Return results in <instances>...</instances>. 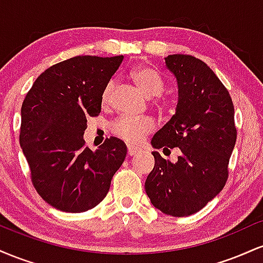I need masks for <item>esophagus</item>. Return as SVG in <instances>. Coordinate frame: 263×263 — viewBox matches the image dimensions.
Here are the masks:
<instances>
[{
  "label": "esophagus",
  "mask_w": 263,
  "mask_h": 263,
  "mask_svg": "<svg viewBox=\"0 0 263 263\" xmlns=\"http://www.w3.org/2000/svg\"><path fill=\"white\" fill-rule=\"evenodd\" d=\"M127 152L129 156H135V155H137V153L141 152V148L132 146V144H127Z\"/></svg>",
  "instance_id": "obj_1"
}]
</instances>
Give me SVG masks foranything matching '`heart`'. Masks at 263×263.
<instances>
[{"mask_svg": "<svg viewBox=\"0 0 263 263\" xmlns=\"http://www.w3.org/2000/svg\"><path fill=\"white\" fill-rule=\"evenodd\" d=\"M131 78L136 83V85L149 98L159 96L164 89V83H163L161 75L151 68L135 69L131 73ZM112 89L114 81H110L102 91L101 100L104 105H107L110 102ZM156 105L162 110H167L171 106L170 102L164 99H157ZM153 128H155V122L152 119L131 116V115H122V116L117 117L111 125V129H112L114 134L122 140L129 142V143L141 142L144 136L148 135Z\"/></svg>", "mask_w": 263, "mask_h": 263, "instance_id": "1", "label": "heart"}]
</instances>
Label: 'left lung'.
<instances>
[{"instance_id":"obj_1","label":"left lung","mask_w":263,"mask_h":263,"mask_svg":"<svg viewBox=\"0 0 263 263\" xmlns=\"http://www.w3.org/2000/svg\"><path fill=\"white\" fill-rule=\"evenodd\" d=\"M165 66L177 78L179 98L152 146L178 147L182 155L172 163L152 152L155 167L144 188L153 206L182 218L203 209L225 186L237 132L230 93L209 66L186 54L168 55Z\"/></svg>"}]
</instances>
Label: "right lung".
<instances>
[{
  "label": "right lung",
  "instance_id": "obj_1",
  "mask_svg": "<svg viewBox=\"0 0 263 263\" xmlns=\"http://www.w3.org/2000/svg\"><path fill=\"white\" fill-rule=\"evenodd\" d=\"M123 55H78L43 71L21 108L20 143L31 179L43 200L66 213H83L104 200L127 147L116 137L86 147L87 117L99 116L101 96Z\"/></svg>",
  "mask_w": 263,
  "mask_h": 263
}]
</instances>
